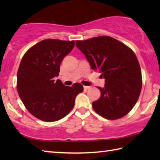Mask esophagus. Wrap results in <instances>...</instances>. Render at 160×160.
I'll return each mask as SVG.
<instances>
[{"mask_svg":"<svg viewBox=\"0 0 160 160\" xmlns=\"http://www.w3.org/2000/svg\"><path fill=\"white\" fill-rule=\"evenodd\" d=\"M91 88V87H89V86H84V89H89Z\"/></svg>","mask_w":160,"mask_h":160,"instance_id":"34e87169","label":"esophagus"}]
</instances>
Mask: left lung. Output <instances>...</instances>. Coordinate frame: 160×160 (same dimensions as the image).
<instances>
[{
	"label": "left lung",
	"instance_id": "left-lung-1",
	"mask_svg": "<svg viewBox=\"0 0 160 160\" xmlns=\"http://www.w3.org/2000/svg\"><path fill=\"white\" fill-rule=\"evenodd\" d=\"M77 48L85 56L91 68L105 80L98 87L100 99L92 103L94 111L108 120L124 117L132 109L142 86L140 64L132 51L109 36L77 40Z\"/></svg>",
	"mask_w": 160,
	"mask_h": 160
}]
</instances>
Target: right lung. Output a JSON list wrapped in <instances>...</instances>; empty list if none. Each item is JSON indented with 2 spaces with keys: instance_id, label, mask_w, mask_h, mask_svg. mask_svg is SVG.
<instances>
[{
  "instance_id": "add662e5",
  "label": "right lung",
  "mask_w": 160,
  "mask_h": 160,
  "mask_svg": "<svg viewBox=\"0 0 160 160\" xmlns=\"http://www.w3.org/2000/svg\"><path fill=\"white\" fill-rule=\"evenodd\" d=\"M75 42L47 39L31 47L23 56L17 73V91L22 103L33 116L55 122L72 110L83 86H64L60 80V66L71 52Z\"/></svg>"
}]
</instances>
